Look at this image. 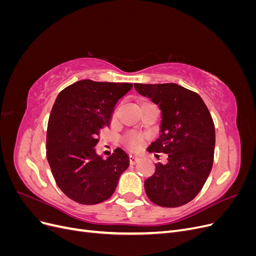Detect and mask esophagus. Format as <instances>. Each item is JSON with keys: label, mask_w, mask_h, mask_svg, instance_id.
<instances>
[{"label": "esophagus", "mask_w": 256, "mask_h": 256, "mask_svg": "<svg viewBox=\"0 0 256 256\" xmlns=\"http://www.w3.org/2000/svg\"><path fill=\"white\" fill-rule=\"evenodd\" d=\"M129 160H130V164H136V162L138 161V158L136 156H134V154H130L129 156Z\"/></svg>", "instance_id": "esophagus-1"}]
</instances>
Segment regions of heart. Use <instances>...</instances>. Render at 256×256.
<instances>
[{
  "label": "heart",
  "mask_w": 256,
  "mask_h": 256,
  "mask_svg": "<svg viewBox=\"0 0 256 256\" xmlns=\"http://www.w3.org/2000/svg\"><path fill=\"white\" fill-rule=\"evenodd\" d=\"M118 108H116L114 113H113L114 118H115L116 115H118ZM142 141H143L142 136H138V134H127L125 136V143H126V145L128 147H130L131 150L140 148V146L142 144Z\"/></svg>",
  "instance_id": "obj_1"
}]
</instances>
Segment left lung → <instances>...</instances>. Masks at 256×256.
Returning <instances> with one entry per match:
<instances>
[{
    "mask_svg": "<svg viewBox=\"0 0 256 256\" xmlns=\"http://www.w3.org/2000/svg\"><path fill=\"white\" fill-rule=\"evenodd\" d=\"M134 88L161 110L159 138L147 150L168 154L166 164H157L145 180L146 194L162 207L182 206L198 194L212 171L216 144L212 115L198 94L178 84L134 83Z\"/></svg>",
    "mask_w": 256,
    "mask_h": 256,
    "instance_id": "left-lung-1",
    "label": "left lung"
}]
</instances>
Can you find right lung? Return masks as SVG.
<instances>
[{
  "instance_id": "right-lung-1",
  "label": "right lung",
  "mask_w": 256,
  "mask_h": 256,
  "mask_svg": "<svg viewBox=\"0 0 256 256\" xmlns=\"http://www.w3.org/2000/svg\"><path fill=\"white\" fill-rule=\"evenodd\" d=\"M131 83L81 80L58 95L47 130V159L58 188L69 198L94 205L109 198L129 166L125 150L104 159L96 152L97 136L111 124L115 104Z\"/></svg>"
}]
</instances>
